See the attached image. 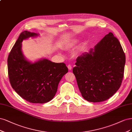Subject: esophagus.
Masks as SVG:
<instances>
[{"label":"esophagus","instance_id":"1","mask_svg":"<svg viewBox=\"0 0 132 132\" xmlns=\"http://www.w3.org/2000/svg\"><path fill=\"white\" fill-rule=\"evenodd\" d=\"M67 67H68V69H69V70H71L72 69V66H71V65H68V66H67Z\"/></svg>","mask_w":132,"mask_h":132}]
</instances>
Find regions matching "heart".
Listing matches in <instances>:
<instances>
[{
  "label": "heart",
  "instance_id": "1",
  "mask_svg": "<svg viewBox=\"0 0 132 132\" xmlns=\"http://www.w3.org/2000/svg\"><path fill=\"white\" fill-rule=\"evenodd\" d=\"M79 42L78 39H74L72 40L70 42L67 44V45L65 46V48L67 49H69L70 48H73L76 45H77Z\"/></svg>",
  "mask_w": 132,
  "mask_h": 132
}]
</instances>
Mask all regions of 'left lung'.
Masks as SVG:
<instances>
[{
	"instance_id": "8db88e82",
	"label": "left lung",
	"mask_w": 132,
	"mask_h": 132,
	"mask_svg": "<svg viewBox=\"0 0 132 132\" xmlns=\"http://www.w3.org/2000/svg\"><path fill=\"white\" fill-rule=\"evenodd\" d=\"M125 62L122 46L111 32L78 56L73 73L83 98L97 103L114 95L121 85Z\"/></svg>"
}]
</instances>
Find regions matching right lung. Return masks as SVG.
Masks as SVG:
<instances>
[{"instance_id":"obj_1","label":"right lung","mask_w":132,"mask_h":132,"mask_svg":"<svg viewBox=\"0 0 132 132\" xmlns=\"http://www.w3.org/2000/svg\"><path fill=\"white\" fill-rule=\"evenodd\" d=\"M38 35L27 31L20 34L8 56L7 69L11 86L21 97L32 103L44 104L53 99L68 69L63 62L41 59L32 63L25 58L21 43Z\"/></svg>"}]
</instances>
